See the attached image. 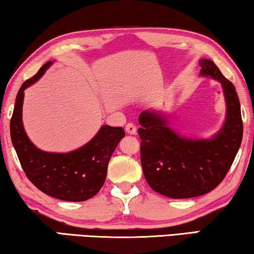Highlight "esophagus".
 Segmentation results:
<instances>
[{
	"label": "esophagus",
	"mask_w": 254,
	"mask_h": 254,
	"mask_svg": "<svg viewBox=\"0 0 254 254\" xmlns=\"http://www.w3.org/2000/svg\"><path fill=\"white\" fill-rule=\"evenodd\" d=\"M126 131H127L128 134H136V127H135V125L131 124V123H128V124L126 125Z\"/></svg>",
	"instance_id": "obj_1"
}]
</instances>
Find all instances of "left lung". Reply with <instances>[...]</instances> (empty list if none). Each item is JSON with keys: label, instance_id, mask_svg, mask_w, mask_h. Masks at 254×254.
<instances>
[{"label": "left lung", "instance_id": "1", "mask_svg": "<svg viewBox=\"0 0 254 254\" xmlns=\"http://www.w3.org/2000/svg\"><path fill=\"white\" fill-rule=\"evenodd\" d=\"M199 66L201 75L221 82L226 97L227 118L214 137H181L156 112L144 111L138 117L144 178L156 192L174 199L201 196L216 188L233 165L243 138L241 104L234 84L212 61L201 60Z\"/></svg>", "mask_w": 254, "mask_h": 254}]
</instances>
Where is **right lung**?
<instances>
[{
    "instance_id": "obj_1",
    "label": "right lung",
    "mask_w": 254,
    "mask_h": 254,
    "mask_svg": "<svg viewBox=\"0 0 254 254\" xmlns=\"http://www.w3.org/2000/svg\"><path fill=\"white\" fill-rule=\"evenodd\" d=\"M50 65L51 62H48L21 84L10 121L11 141L25 174L36 188L61 200L83 201L94 197L104 185L110 158L125 130L104 125L90 142L67 153L36 149L25 133L21 120L24 90L38 81Z\"/></svg>"
}]
</instances>
